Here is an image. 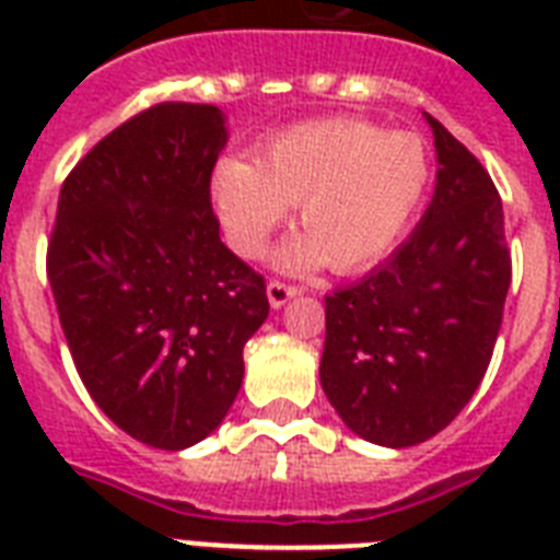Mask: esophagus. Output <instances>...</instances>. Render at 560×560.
<instances>
[{
  "label": "esophagus",
  "mask_w": 560,
  "mask_h": 560,
  "mask_svg": "<svg viewBox=\"0 0 560 560\" xmlns=\"http://www.w3.org/2000/svg\"><path fill=\"white\" fill-rule=\"evenodd\" d=\"M299 293H302V290H299L296 284H284V281H270V284H267V299H270L272 307L288 305L290 299L299 296Z\"/></svg>",
  "instance_id": "1"
}]
</instances>
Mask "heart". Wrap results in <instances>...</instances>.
<instances>
[{
	"label": "heart",
	"mask_w": 560,
	"mask_h": 560,
	"mask_svg": "<svg viewBox=\"0 0 560 560\" xmlns=\"http://www.w3.org/2000/svg\"><path fill=\"white\" fill-rule=\"evenodd\" d=\"M430 177L418 136L386 133L360 118H325L270 136L255 160H218L209 194L235 253L264 255L296 206L302 229L279 246V267L305 272L328 261L337 272H358L398 244Z\"/></svg>",
	"instance_id": "obj_1"
}]
</instances>
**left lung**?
Returning a JSON list of instances; mask_svg holds the SVG:
<instances>
[{
  "label": "left lung",
  "instance_id": "1",
  "mask_svg": "<svg viewBox=\"0 0 560 560\" xmlns=\"http://www.w3.org/2000/svg\"><path fill=\"white\" fill-rule=\"evenodd\" d=\"M424 118L435 144L424 218L386 264L325 296V395L351 433L395 451L433 439L477 392L512 284L494 183Z\"/></svg>",
  "mask_w": 560,
  "mask_h": 560
}]
</instances>
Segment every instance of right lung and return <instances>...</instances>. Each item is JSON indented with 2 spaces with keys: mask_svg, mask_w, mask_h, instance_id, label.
I'll return each instance as SVG.
<instances>
[{
  "mask_svg": "<svg viewBox=\"0 0 560 560\" xmlns=\"http://www.w3.org/2000/svg\"><path fill=\"white\" fill-rule=\"evenodd\" d=\"M226 142L223 109L156 104L104 136L57 200L46 267L74 366L113 424L160 451L218 430L270 314L211 214Z\"/></svg>",
  "mask_w": 560,
  "mask_h": 560,
  "instance_id": "obj_1",
  "label": "right lung"
}]
</instances>
